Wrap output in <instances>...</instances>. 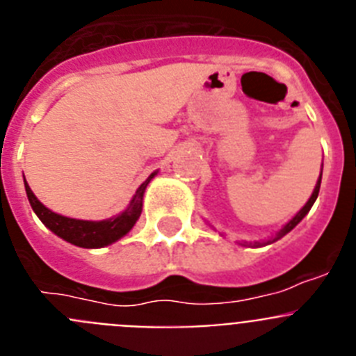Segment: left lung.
Returning a JSON list of instances; mask_svg holds the SVG:
<instances>
[{"label":"left lung","mask_w":356,"mask_h":356,"mask_svg":"<svg viewBox=\"0 0 356 356\" xmlns=\"http://www.w3.org/2000/svg\"><path fill=\"white\" fill-rule=\"evenodd\" d=\"M321 176H323V171H321ZM321 176H319V180H317V185H316V188H314V193H312V196H310V200H308V201H307V205H305V207H303V209H301V210H300V212L296 213V216H294V217H292L291 221H289V222H287V225H285V226H284V228L280 229V234H278V235H276V237H275V238H273V241H267V242H266V244H271V242L278 241V238H282V237H284V235H287V234H289V232H291V229H292V228H294V226H296V225H298V222H300V221H301V219H303V217H305V216H307V213H308V212H310V209H312V205H314V201H316V200H317V194H319V187H321ZM257 246H260V244H257Z\"/></svg>","instance_id":"left-lung-1"}]
</instances>
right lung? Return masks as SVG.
<instances>
[{
  "label": "right lung",
  "instance_id": "1",
  "mask_svg": "<svg viewBox=\"0 0 356 356\" xmlns=\"http://www.w3.org/2000/svg\"><path fill=\"white\" fill-rule=\"evenodd\" d=\"M155 176V172L137 188L134 200H131L130 207H128L121 216L108 219V221H80V219H71V217L58 216V213L51 212L49 209L40 203L35 197V194L31 193V188L28 187L26 180H24V188H26V196L30 201L33 212L39 216L40 221L51 229L53 234L58 235L64 241L71 242L74 246L80 248H103L108 246L122 235H127L134 225L139 219L140 212H143V196L146 191L149 180Z\"/></svg>",
  "mask_w": 356,
  "mask_h": 356
}]
</instances>
